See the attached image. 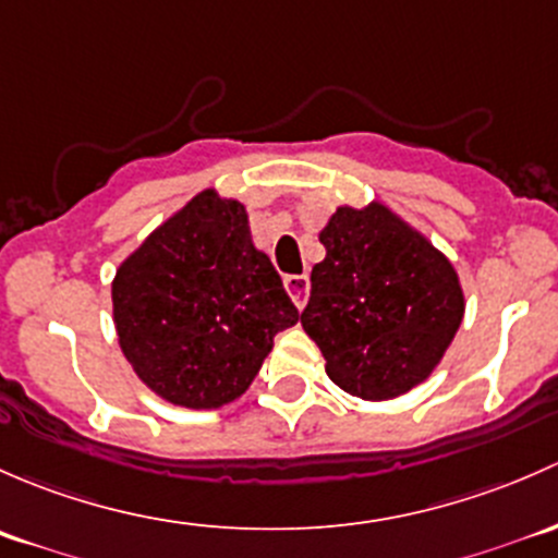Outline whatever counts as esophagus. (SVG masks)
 Masks as SVG:
<instances>
[{"label":"esophagus","instance_id":"esophagus-1","mask_svg":"<svg viewBox=\"0 0 558 558\" xmlns=\"http://www.w3.org/2000/svg\"><path fill=\"white\" fill-rule=\"evenodd\" d=\"M284 287H287V292H290L292 303H295L298 308L306 306L308 287H312V281H308L306 274H292V277H284Z\"/></svg>","mask_w":558,"mask_h":558}]
</instances>
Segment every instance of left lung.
Returning a JSON list of instances; mask_svg holds the SVG:
<instances>
[{
	"instance_id": "1",
	"label": "left lung",
	"mask_w": 558,
	"mask_h": 558,
	"mask_svg": "<svg viewBox=\"0 0 558 558\" xmlns=\"http://www.w3.org/2000/svg\"><path fill=\"white\" fill-rule=\"evenodd\" d=\"M301 325L336 387L384 403L427 381L464 317L457 268L384 201L338 206L319 231Z\"/></svg>"
}]
</instances>
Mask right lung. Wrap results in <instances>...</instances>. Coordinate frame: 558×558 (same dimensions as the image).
Returning a JSON list of instances; mask_svg holds the SVG:
<instances>
[{
    "mask_svg": "<svg viewBox=\"0 0 558 558\" xmlns=\"http://www.w3.org/2000/svg\"><path fill=\"white\" fill-rule=\"evenodd\" d=\"M301 319L239 198L195 193L125 257L112 322L140 381L171 405L211 411L250 389L274 336Z\"/></svg>",
    "mask_w": 558,
    "mask_h": 558,
    "instance_id": "obj_1",
    "label": "right lung"
}]
</instances>
